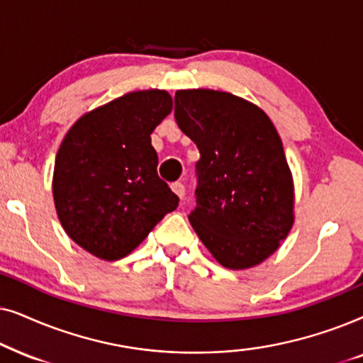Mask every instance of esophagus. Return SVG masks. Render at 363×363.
I'll return each mask as SVG.
<instances>
[{"label":"esophagus","instance_id":"obj_1","mask_svg":"<svg viewBox=\"0 0 363 363\" xmlns=\"http://www.w3.org/2000/svg\"><path fill=\"white\" fill-rule=\"evenodd\" d=\"M171 189H172L174 194L179 197V199H182V197L186 196V187H184V184H182V182H174V184L171 186Z\"/></svg>","mask_w":363,"mask_h":363}]
</instances>
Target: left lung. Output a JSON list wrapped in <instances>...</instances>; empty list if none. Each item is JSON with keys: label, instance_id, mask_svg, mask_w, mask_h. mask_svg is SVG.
I'll list each match as a JSON object with an SVG mask.
<instances>
[{"label": "left lung", "instance_id": "left-lung-1", "mask_svg": "<svg viewBox=\"0 0 363 363\" xmlns=\"http://www.w3.org/2000/svg\"><path fill=\"white\" fill-rule=\"evenodd\" d=\"M174 118L196 143V209L189 220L227 269L254 267L294 224V182L282 141L257 106L230 93L184 89Z\"/></svg>", "mask_w": 363, "mask_h": 363}]
</instances>
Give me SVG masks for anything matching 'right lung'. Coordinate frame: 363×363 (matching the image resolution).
I'll list each match as a JSON object with an SVG mask.
<instances>
[{
    "mask_svg": "<svg viewBox=\"0 0 363 363\" xmlns=\"http://www.w3.org/2000/svg\"><path fill=\"white\" fill-rule=\"evenodd\" d=\"M171 111L166 91H136L84 114L62 139L52 176L56 212L66 234L96 257H125L177 207L151 144Z\"/></svg>",
    "mask_w": 363,
    "mask_h": 363,
    "instance_id": "obj_1",
    "label": "right lung"
}]
</instances>
